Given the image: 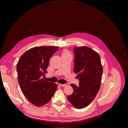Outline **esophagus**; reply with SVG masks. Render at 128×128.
Here are the masks:
<instances>
[{"mask_svg": "<svg viewBox=\"0 0 128 128\" xmlns=\"http://www.w3.org/2000/svg\"><path fill=\"white\" fill-rule=\"evenodd\" d=\"M58 86H66V84H58Z\"/></svg>", "mask_w": 128, "mask_h": 128, "instance_id": "34e87169", "label": "esophagus"}]
</instances>
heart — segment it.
I'll use <instances>...</instances> for the list:
<instances>
[{"mask_svg": "<svg viewBox=\"0 0 128 128\" xmlns=\"http://www.w3.org/2000/svg\"><path fill=\"white\" fill-rule=\"evenodd\" d=\"M69 54L68 52V51L65 50V51L63 52V54Z\"/></svg>", "mask_w": 128, "mask_h": 128, "instance_id": "b5f03b06", "label": "heart"}]
</instances>
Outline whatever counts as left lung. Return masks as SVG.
<instances>
[{"label": "left lung", "mask_w": 128, "mask_h": 128, "mask_svg": "<svg viewBox=\"0 0 128 128\" xmlns=\"http://www.w3.org/2000/svg\"><path fill=\"white\" fill-rule=\"evenodd\" d=\"M74 71L77 74L79 86L71 84L74 92L68 96V101L76 108L89 105L100 90L103 68L98 53L86 46H75Z\"/></svg>", "instance_id": "left-lung-1"}]
</instances>
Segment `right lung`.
I'll use <instances>...</instances> for the list:
<instances>
[{
	"label": "right lung",
	"mask_w": 128,
	"mask_h": 128,
	"mask_svg": "<svg viewBox=\"0 0 128 128\" xmlns=\"http://www.w3.org/2000/svg\"><path fill=\"white\" fill-rule=\"evenodd\" d=\"M58 46L34 47L20 58L16 66L18 82L24 95L36 106L49 102L54 94L57 84L46 81L44 77L49 60Z\"/></svg>",
	"instance_id": "right-lung-1"
}]
</instances>
